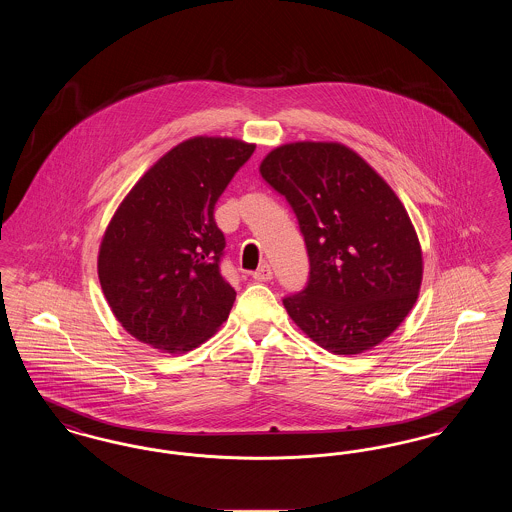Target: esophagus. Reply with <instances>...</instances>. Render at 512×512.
Here are the masks:
<instances>
[{
    "instance_id": "obj_1",
    "label": "esophagus",
    "mask_w": 512,
    "mask_h": 512,
    "mask_svg": "<svg viewBox=\"0 0 512 512\" xmlns=\"http://www.w3.org/2000/svg\"><path fill=\"white\" fill-rule=\"evenodd\" d=\"M253 278H255L257 282H268V280H272V268L268 267V265H261V267L253 272Z\"/></svg>"
}]
</instances>
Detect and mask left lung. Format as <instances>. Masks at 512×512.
<instances>
[{
  "mask_svg": "<svg viewBox=\"0 0 512 512\" xmlns=\"http://www.w3.org/2000/svg\"><path fill=\"white\" fill-rule=\"evenodd\" d=\"M259 172L292 205L307 245L309 282L284 297L299 330L336 355L386 340L422 284L420 242L390 184L338 142L276 147Z\"/></svg>",
  "mask_w": 512,
  "mask_h": 512,
  "instance_id": "obj_1",
  "label": "left lung"
}]
</instances>
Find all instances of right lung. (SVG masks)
<instances>
[{
	"instance_id": "add662e5",
	"label": "right lung",
	"mask_w": 512,
	"mask_h": 512,
	"mask_svg": "<svg viewBox=\"0 0 512 512\" xmlns=\"http://www.w3.org/2000/svg\"><path fill=\"white\" fill-rule=\"evenodd\" d=\"M255 144L195 136L167 151L122 199L101 238L99 284L122 328L163 353L209 340L236 292L220 274L215 203Z\"/></svg>"
}]
</instances>
